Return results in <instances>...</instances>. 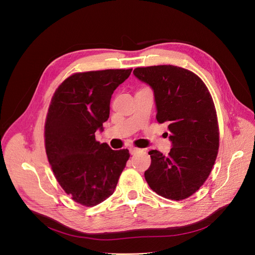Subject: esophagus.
Instances as JSON below:
<instances>
[{"instance_id":"34e87169","label":"esophagus","mask_w":255,"mask_h":255,"mask_svg":"<svg viewBox=\"0 0 255 255\" xmlns=\"http://www.w3.org/2000/svg\"><path fill=\"white\" fill-rule=\"evenodd\" d=\"M138 151H139V149H138V148H135V146H130V148H129V152H130L131 155L137 153Z\"/></svg>"}]
</instances>
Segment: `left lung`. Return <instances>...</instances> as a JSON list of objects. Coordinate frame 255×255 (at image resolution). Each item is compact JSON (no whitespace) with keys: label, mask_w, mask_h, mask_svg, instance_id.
<instances>
[{"label":"left lung","mask_w":255,"mask_h":255,"mask_svg":"<svg viewBox=\"0 0 255 255\" xmlns=\"http://www.w3.org/2000/svg\"><path fill=\"white\" fill-rule=\"evenodd\" d=\"M133 74L154 91L156 119L167 124L172 143L167 156L149 152L152 162L144 171L145 181L159 195L185 199L206 182L218 154V121L211 94L196 74L178 66L138 67Z\"/></svg>","instance_id":"8db88e82"}]
</instances>
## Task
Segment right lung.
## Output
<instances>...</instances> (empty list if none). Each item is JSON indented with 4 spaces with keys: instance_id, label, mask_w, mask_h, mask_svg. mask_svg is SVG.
Segmentation results:
<instances>
[{
    "instance_id": "1",
    "label": "right lung",
    "mask_w": 255,
    "mask_h": 255,
    "mask_svg": "<svg viewBox=\"0 0 255 255\" xmlns=\"http://www.w3.org/2000/svg\"><path fill=\"white\" fill-rule=\"evenodd\" d=\"M132 69L72 74L56 90L45 121L48 162L57 181L74 202L94 207L115 191L129 151L112 150L95 139L110 117L114 91Z\"/></svg>"
}]
</instances>
